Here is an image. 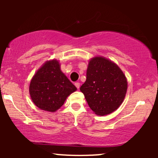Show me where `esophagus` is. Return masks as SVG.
I'll use <instances>...</instances> for the list:
<instances>
[{
	"mask_svg": "<svg viewBox=\"0 0 158 158\" xmlns=\"http://www.w3.org/2000/svg\"><path fill=\"white\" fill-rule=\"evenodd\" d=\"M74 85H75V86L77 87V88H78V89H79V87H80V84H79V82H76L75 84H74Z\"/></svg>",
	"mask_w": 158,
	"mask_h": 158,
	"instance_id": "obj_1",
	"label": "esophagus"
}]
</instances>
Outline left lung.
<instances>
[{"label": "left lung", "instance_id": "left-lung-1", "mask_svg": "<svg viewBox=\"0 0 158 158\" xmlns=\"http://www.w3.org/2000/svg\"><path fill=\"white\" fill-rule=\"evenodd\" d=\"M86 77L80 90L94 113L108 115L120 106L128 82L118 65L102 56H96L89 61Z\"/></svg>", "mask_w": 158, "mask_h": 158}]
</instances>
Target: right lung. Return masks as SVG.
I'll return each instance as SVG.
<instances>
[{
  "label": "right lung",
  "instance_id": "right-lung-1",
  "mask_svg": "<svg viewBox=\"0 0 158 158\" xmlns=\"http://www.w3.org/2000/svg\"><path fill=\"white\" fill-rule=\"evenodd\" d=\"M30 94L32 102L40 109L55 112L63 106L67 97L77 90L61 72L59 61H48L32 78Z\"/></svg>",
  "mask_w": 158,
  "mask_h": 158
}]
</instances>
